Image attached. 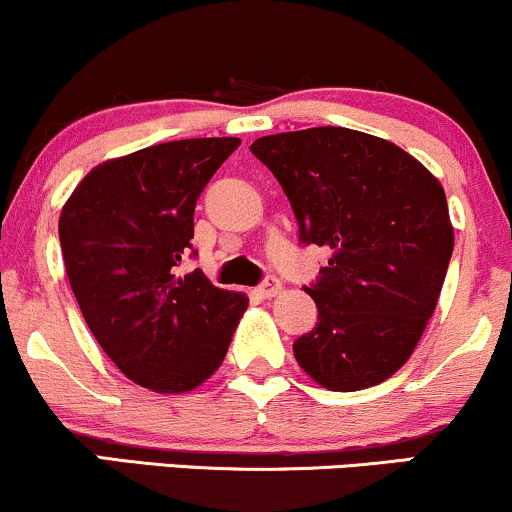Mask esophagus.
I'll return each instance as SVG.
<instances>
[{
    "instance_id": "esophagus-1",
    "label": "esophagus",
    "mask_w": 512,
    "mask_h": 512,
    "mask_svg": "<svg viewBox=\"0 0 512 512\" xmlns=\"http://www.w3.org/2000/svg\"><path fill=\"white\" fill-rule=\"evenodd\" d=\"M280 290H283V283H280L278 278H266L261 285H258L256 292L261 297H266V300H271V297L280 295Z\"/></svg>"
}]
</instances>
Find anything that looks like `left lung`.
<instances>
[{"label": "left lung", "mask_w": 512, "mask_h": 512, "mask_svg": "<svg viewBox=\"0 0 512 512\" xmlns=\"http://www.w3.org/2000/svg\"><path fill=\"white\" fill-rule=\"evenodd\" d=\"M251 152L283 186L300 241L331 251L304 287L319 321L292 346L297 363L331 392L389 380L421 341L455 249L440 181L394 142L348 128L266 135Z\"/></svg>", "instance_id": "8db88e82"}]
</instances>
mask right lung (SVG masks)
Masks as SVG:
<instances>
[{
    "mask_svg": "<svg viewBox=\"0 0 512 512\" xmlns=\"http://www.w3.org/2000/svg\"><path fill=\"white\" fill-rule=\"evenodd\" d=\"M239 137H195L108 159L74 188L60 215L72 292L103 353L159 394L200 387L225 360L249 307L203 271L179 275L193 251L195 200Z\"/></svg>",
    "mask_w": 512,
    "mask_h": 512,
    "instance_id": "right-lung-1",
    "label": "right lung"
}]
</instances>
